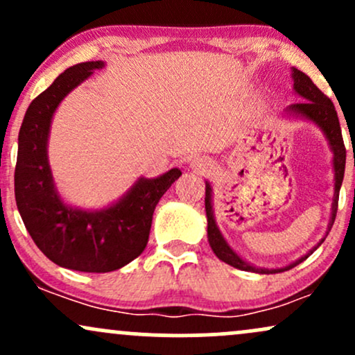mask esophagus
Returning <instances> with one entry per match:
<instances>
[{
    "mask_svg": "<svg viewBox=\"0 0 355 355\" xmlns=\"http://www.w3.org/2000/svg\"><path fill=\"white\" fill-rule=\"evenodd\" d=\"M211 162L207 157H197L190 162V168L195 172H209L211 168Z\"/></svg>",
    "mask_w": 355,
    "mask_h": 355,
    "instance_id": "34e87169",
    "label": "esophagus"
}]
</instances>
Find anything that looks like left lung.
<instances>
[{
	"label": "left lung",
	"instance_id": "8db88e82",
	"mask_svg": "<svg viewBox=\"0 0 355 355\" xmlns=\"http://www.w3.org/2000/svg\"><path fill=\"white\" fill-rule=\"evenodd\" d=\"M292 80H294V92L297 96H300L304 101L300 103H294L291 107L284 110L285 115L292 118H300V120L311 121L324 133L325 140H327L329 148L332 152V170H334V198H332V207H331V217H329L327 223V232H325L324 239L320 240L317 245H313L307 254L297 259L295 262L288 263V266L280 267V268H263L257 267L254 263H250L248 260L243 259L242 255H239L234 248L230 247V243L227 242L225 237L220 232L217 222H215V214H214V189H211L210 182H205V211H207V237H209V243L214 250V254L218 257L222 262L229 263V266L239 268V270L245 272H254V274H279V272L291 270L295 266H299L300 262H304L309 255H312L322 245L327 234L331 232L334 220H336L337 214V202H339V191L342 180H344V170H345V146L344 140H342V132H340V123L339 116H337L334 103L324 93L320 92L315 85L312 83V80L309 78L305 73H302L297 68H292Z\"/></svg>",
	"mask_w": 355,
	"mask_h": 355
}]
</instances>
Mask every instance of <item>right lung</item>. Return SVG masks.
<instances>
[{
    "label": "right lung",
    "mask_w": 355,
    "mask_h": 355,
    "mask_svg": "<svg viewBox=\"0 0 355 355\" xmlns=\"http://www.w3.org/2000/svg\"><path fill=\"white\" fill-rule=\"evenodd\" d=\"M105 61H87L67 68L24 113L18 135L15 197L31 239L56 266L78 272H113L145 250L155 207L178 168L155 178L140 177L103 209H81L61 198L48 160V138L56 108L68 93L88 80Z\"/></svg>",
    "instance_id": "obj_1"
}]
</instances>
